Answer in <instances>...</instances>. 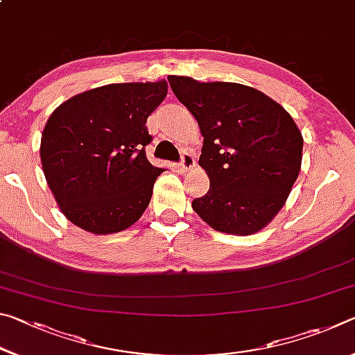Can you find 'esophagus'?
Here are the masks:
<instances>
[{
  "label": "esophagus",
  "instance_id": "1",
  "mask_svg": "<svg viewBox=\"0 0 355 355\" xmlns=\"http://www.w3.org/2000/svg\"><path fill=\"white\" fill-rule=\"evenodd\" d=\"M194 166H196V156L192 155L191 152H183L182 153V161H180V169H182V172L183 173L188 172Z\"/></svg>",
  "mask_w": 355,
  "mask_h": 355
}]
</instances>
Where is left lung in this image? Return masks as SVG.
Masks as SVG:
<instances>
[{"label": "left lung", "instance_id": "left-lung-1", "mask_svg": "<svg viewBox=\"0 0 355 355\" xmlns=\"http://www.w3.org/2000/svg\"><path fill=\"white\" fill-rule=\"evenodd\" d=\"M167 80L203 136L199 164L209 189L192 200L194 211L222 233L261 230L285 205L300 171L304 139L293 117L244 84Z\"/></svg>", "mask_w": 355, "mask_h": 355}]
</instances>
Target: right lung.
<instances>
[{
  "label": "right lung",
  "instance_id": "obj_1",
  "mask_svg": "<svg viewBox=\"0 0 355 355\" xmlns=\"http://www.w3.org/2000/svg\"><path fill=\"white\" fill-rule=\"evenodd\" d=\"M167 83L107 84L58 106L42 133L48 186L70 222L95 235L122 232L141 218L163 169L146 156L147 119Z\"/></svg>",
  "mask_w": 355,
  "mask_h": 355
}]
</instances>
